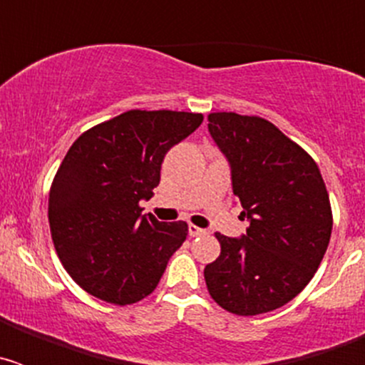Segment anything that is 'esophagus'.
<instances>
[{
	"label": "esophagus",
	"mask_w": 365,
	"mask_h": 365,
	"mask_svg": "<svg viewBox=\"0 0 365 365\" xmlns=\"http://www.w3.org/2000/svg\"><path fill=\"white\" fill-rule=\"evenodd\" d=\"M188 234H190V237H197V235H205L206 230H205V228L195 227V225H190V227H188Z\"/></svg>",
	"instance_id": "1"
}]
</instances>
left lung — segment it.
I'll list each match as a JSON object with an SVG mask.
<instances>
[{
    "label": "left lung",
    "instance_id": "obj_1",
    "mask_svg": "<svg viewBox=\"0 0 365 365\" xmlns=\"http://www.w3.org/2000/svg\"><path fill=\"white\" fill-rule=\"evenodd\" d=\"M208 131L228 160L247 234H215L221 254L205 267L212 298L232 314L283 307L312 279L327 250L333 214L311 155L269 120L210 113Z\"/></svg>",
    "mask_w": 365,
    "mask_h": 365
}]
</instances>
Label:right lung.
Instances as JSON below:
<instances>
[{
    "instance_id": "obj_1",
    "label": "right lung",
    "mask_w": 365,
    "mask_h": 365,
    "mask_svg": "<svg viewBox=\"0 0 365 365\" xmlns=\"http://www.w3.org/2000/svg\"><path fill=\"white\" fill-rule=\"evenodd\" d=\"M201 113L131 109L74 140L49 193V225L63 269L83 291L115 305L155 291L185 243V221L160 222L138 206L160 182L164 155Z\"/></svg>"
}]
</instances>
